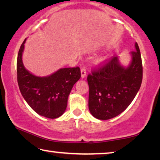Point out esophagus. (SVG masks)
Wrapping results in <instances>:
<instances>
[{"instance_id":"obj_1","label":"esophagus","mask_w":160,"mask_h":160,"mask_svg":"<svg viewBox=\"0 0 160 160\" xmlns=\"http://www.w3.org/2000/svg\"><path fill=\"white\" fill-rule=\"evenodd\" d=\"M86 76V68H81V78H84Z\"/></svg>"}]
</instances>
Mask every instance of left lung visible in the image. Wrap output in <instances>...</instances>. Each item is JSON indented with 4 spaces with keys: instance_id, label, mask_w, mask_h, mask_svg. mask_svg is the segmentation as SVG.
<instances>
[{
    "instance_id": "obj_1",
    "label": "left lung",
    "mask_w": 160,
    "mask_h": 160,
    "mask_svg": "<svg viewBox=\"0 0 160 160\" xmlns=\"http://www.w3.org/2000/svg\"><path fill=\"white\" fill-rule=\"evenodd\" d=\"M131 51L128 67L119 63L117 56L105 61L88 75L89 109L94 117L107 120L120 114L135 98L142 80V64L138 45Z\"/></svg>"
}]
</instances>
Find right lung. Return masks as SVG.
Segmentation results:
<instances>
[{
    "label": "right lung",
    "instance_id": "add662e5",
    "mask_svg": "<svg viewBox=\"0 0 160 160\" xmlns=\"http://www.w3.org/2000/svg\"><path fill=\"white\" fill-rule=\"evenodd\" d=\"M26 39L19 50L17 60L18 83L22 95L38 114L56 118L64 113L68 97L81 77L79 67L65 68L47 77H37L23 66L22 55Z\"/></svg>",
    "mask_w": 160,
    "mask_h": 160
}]
</instances>
